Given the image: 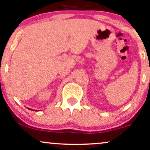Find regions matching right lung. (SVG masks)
<instances>
[{
    "instance_id": "right-lung-1",
    "label": "right lung",
    "mask_w": 150,
    "mask_h": 150,
    "mask_svg": "<svg viewBox=\"0 0 150 150\" xmlns=\"http://www.w3.org/2000/svg\"><path fill=\"white\" fill-rule=\"evenodd\" d=\"M28 109H30V110H32V111H33V109H29V108H28ZM34 111H37V110H34Z\"/></svg>"
}]
</instances>
